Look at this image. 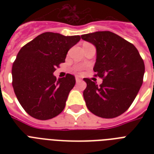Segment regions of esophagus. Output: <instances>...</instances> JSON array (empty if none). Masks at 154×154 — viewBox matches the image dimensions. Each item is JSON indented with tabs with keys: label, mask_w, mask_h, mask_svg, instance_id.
Returning a JSON list of instances; mask_svg holds the SVG:
<instances>
[{
	"label": "esophagus",
	"mask_w": 154,
	"mask_h": 154,
	"mask_svg": "<svg viewBox=\"0 0 154 154\" xmlns=\"http://www.w3.org/2000/svg\"><path fill=\"white\" fill-rule=\"evenodd\" d=\"M76 81H77V82H82V78L80 76H76Z\"/></svg>",
	"instance_id": "34e87169"
}]
</instances>
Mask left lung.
<instances>
[{
    "label": "left lung",
    "mask_w": 154,
    "mask_h": 154,
    "mask_svg": "<svg viewBox=\"0 0 154 154\" xmlns=\"http://www.w3.org/2000/svg\"><path fill=\"white\" fill-rule=\"evenodd\" d=\"M82 38L96 48L94 70L103 78L100 85L84 78L87 108L103 118L118 117L129 109L140 90L145 73L143 60L134 45L109 31L84 34Z\"/></svg>",
    "instance_id": "8db88e82"
}]
</instances>
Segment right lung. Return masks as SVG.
I'll use <instances>...</instances> for the list:
<instances>
[{"mask_svg":"<svg viewBox=\"0 0 154 154\" xmlns=\"http://www.w3.org/2000/svg\"><path fill=\"white\" fill-rule=\"evenodd\" d=\"M80 40L78 35L65 37L47 32L20 49L12 68L13 87L18 101L31 117L51 119L65 109L76 80L71 74L57 79L53 72Z\"/></svg>","mask_w":154,"mask_h":154,"instance_id":"add662e5","label":"right lung"}]
</instances>
